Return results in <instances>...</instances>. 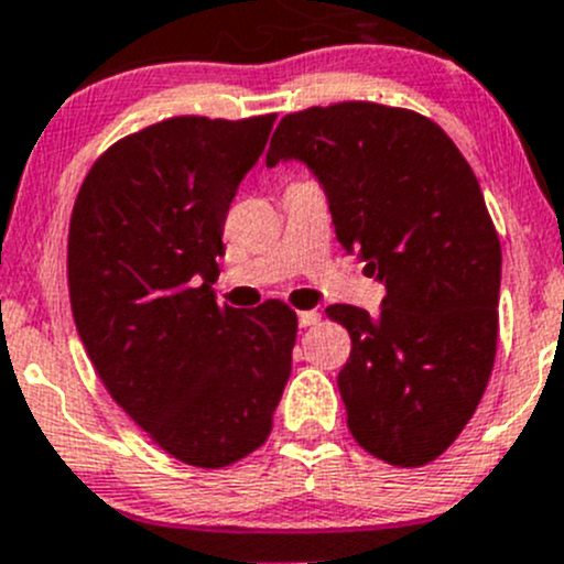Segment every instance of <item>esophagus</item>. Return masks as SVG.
<instances>
[{"label":"esophagus","instance_id":"1","mask_svg":"<svg viewBox=\"0 0 564 564\" xmlns=\"http://www.w3.org/2000/svg\"><path fill=\"white\" fill-rule=\"evenodd\" d=\"M300 327H314V324L322 318V314L318 311H300Z\"/></svg>","mask_w":564,"mask_h":564}]
</instances>
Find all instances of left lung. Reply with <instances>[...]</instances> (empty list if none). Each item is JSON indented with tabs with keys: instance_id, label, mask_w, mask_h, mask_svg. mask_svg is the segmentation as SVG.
Segmentation results:
<instances>
[{
	"instance_id": "8db88e82",
	"label": "left lung",
	"mask_w": 564,
	"mask_h": 564,
	"mask_svg": "<svg viewBox=\"0 0 564 564\" xmlns=\"http://www.w3.org/2000/svg\"><path fill=\"white\" fill-rule=\"evenodd\" d=\"M289 158L308 163L340 246L388 289L377 316L324 311L351 335L338 373L351 436L384 464H431L471 420L497 357L502 248L477 176L434 119L371 100L286 113L267 166Z\"/></svg>"
}]
</instances>
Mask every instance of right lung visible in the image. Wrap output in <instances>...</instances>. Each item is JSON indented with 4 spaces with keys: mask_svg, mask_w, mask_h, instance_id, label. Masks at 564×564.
Returning <instances> with one entry per match:
<instances>
[{
    "mask_svg": "<svg viewBox=\"0 0 564 564\" xmlns=\"http://www.w3.org/2000/svg\"><path fill=\"white\" fill-rule=\"evenodd\" d=\"M278 113H185L113 141L84 176L67 235L73 322L108 395L169 456L224 469L259 451L283 395L297 314L218 305L237 185Z\"/></svg>",
    "mask_w": 564,
    "mask_h": 564,
    "instance_id": "1",
    "label": "right lung"
}]
</instances>
